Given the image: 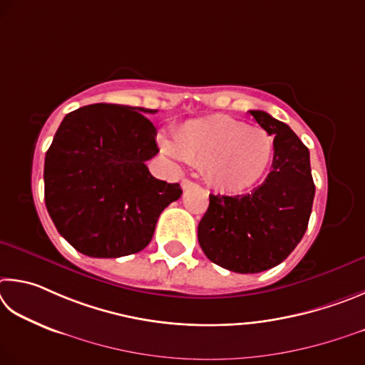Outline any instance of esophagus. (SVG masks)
<instances>
[{
	"mask_svg": "<svg viewBox=\"0 0 365 365\" xmlns=\"http://www.w3.org/2000/svg\"><path fill=\"white\" fill-rule=\"evenodd\" d=\"M194 186H195V182L190 181V179H182V181H181L182 189H189V187H194Z\"/></svg>",
	"mask_w": 365,
	"mask_h": 365,
	"instance_id": "1",
	"label": "esophagus"
}]
</instances>
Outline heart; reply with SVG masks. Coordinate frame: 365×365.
<instances>
[{"mask_svg":"<svg viewBox=\"0 0 365 365\" xmlns=\"http://www.w3.org/2000/svg\"><path fill=\"white\" fill-rule=\"evenodd\" d=\"M162 149L176 160L205 166L213 187L237 194L252 189L269 170L274 140L261 128L227 115H212L178 128L175 143L163 139Z\"/></svg>","mask_w":365,"mask_h":365,"instance_id":"obj_1","label":"heart"}]
</instances>
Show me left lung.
Wrapping results in <instances>:
<instances>
[{
	"label": "left lung",
	"mask_w": 365,
	"mask_h": 365,
	"mask_svg": "<svg viewBox=\"0 0 365 365\" xmlns=\"http://www.w3.org/2000/svg\"><path fill=\"white\" fill-rule=\"evenodd\" d=\"M250 113L274 136L272 170L250 194H210L199 222V244L207 258L240 274L271 269L295 250L308 229L316 192L308 147L269 113Z\"/></svg>",
	"instance_id": "left-lung-1"
}]
</instances>
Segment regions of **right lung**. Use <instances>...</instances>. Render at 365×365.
Returning a JSON list of instances; mask_svg holds the SVG:
<instances>
[{"instance_id":"1","label":"right lung","mask_w":365,"mask_h":365,"mask_svg":"<svg viewBox=\"0 0 365 365\" xmlns=\"http://www.w3.org/2000/svg\"><path fill=\"white\" fill-rule=\"evenodd\" d=\"M143 107L93 104L66 115L44 158V202L59 234L93 258H118L149 245L178 182L160 181L145 162L157 130Z\"/></svg>"}]
</instances>
